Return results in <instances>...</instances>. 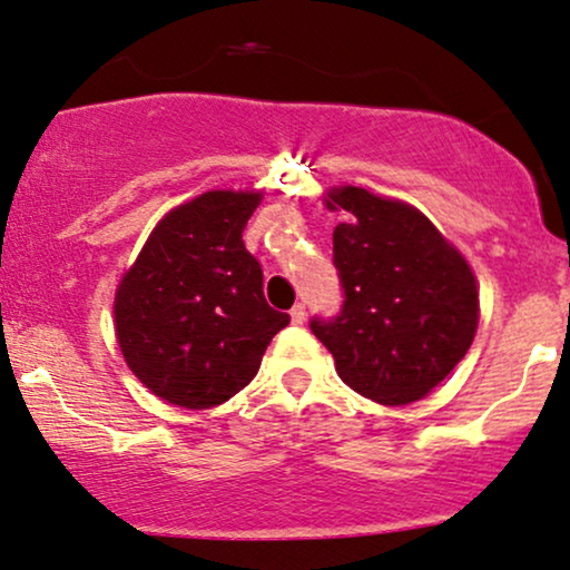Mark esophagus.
Listing matches in <instances>:
<instances>
[{
    "mask_svg": "<svg viewBox=\"0 0 570 570\" xmlns=\"http://www.w3.org/2000/svg\"><path fill=\"white\" fill-rule=\"evenodd\" d=\"M305 317H307L305 305H294V307H292V323H294V325L305 323Z\"/></svg>",
    "mask_w": 570,
    "mask_h": 570,
    "instance_id": "1",
    "label": "esophagus"
}]
</instances>
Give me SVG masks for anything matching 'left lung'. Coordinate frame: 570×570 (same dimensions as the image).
Wrapping results in <instances>:
<instances>
[{
  "mask_svg": "<svg viewBox=\"0 0 570 570\" xmlns=\"http://www.w3.org/2000/svg\"><path fill=\"white\" fill-rule=\"evenodd\" d=\"M348 210L333 232L341 309L309 331L336 360L348 389L399 406L435 389L464 360L480 321V294L464 257L420 210L360 187L333 189Z\"/></svg>",
  "mask_w": 570,
  "mask_h": 570,
  "instance_id": "1",
  "label": "left lung"
}]
</instances>
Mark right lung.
Wrapping results in <instances>:
<instances>
[{"mask_svg": "<svg viewBox=\"0 0 570 570\" xmlns=\"http://www.w3.org/2000/svg\"><path fill=\"white\" fill-rule=\"evenodd\" d=\"M261 193L216 189L174 208L121 278L114 299L125 362L156 396L185 409L229 401L261 370L289 315L263 294L242 232Z\"/></svg>", "mask_w": 570, "mask_h": 570, "instance_id": "right-lung-1", "label": "right lung"}]
</instances>
